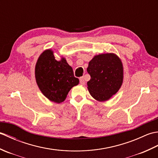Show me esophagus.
Here are the masks:
<instances>
[{"instance_id":"esophagus-1","label":"esophagus","mask_w":158,"mask_h":158,"mask_svg":"<svg viewBox=\"0 0 158 158\" xmlns=\"http://www.w3.org/2000/svg\"><path fill=\"white\" fill-rule=\"evenodd\" d=\"M79 81H80V83H81V85H84L85 84L84 77H80V78H79Z\"/></svg>"}]
</instances>
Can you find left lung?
<instances>
[{
    "label": "left lung",
    "instance_id": "left-lung-1",
    "mask_svg": "<svg viewBox=\"0 0 158 158\" xmlns=\"http://www.w3.org/2000/svg\"><path fill=\"white\" fill-rule=\"evenodd\" d=\"M87 71L91 77L87 83L88 91L99 102L109 100L119 91L123 83V64L113 53L94 56L89 62Z\"/></svg>",
    "mask_w": 158,
    "mask_h": 158
}]
</instances>
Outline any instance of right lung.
<instances>
[{"label":"right lung","mask_w":158,"mask_h":158,"mask_svg":"<svg viewBox=\"0 0 158 158\" xmlns=\"http://www.w3.org/2000/svg\"><path fill=\"white\" fill-rule=\"evenodd\" d=\"M35 73L39 89L47 98L56 103L64 101L70 90L79 83L66 60L62 57L56 60L50 49L39 56Z\"/></svg>","instance_id":"add662e5"}]
</instances>
